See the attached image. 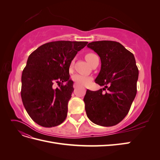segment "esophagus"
Here are the masks:
<instances>
[{
	"mask_svg": "<svg viewBox=\"0 0 160 160\" xmlns=\"http://www.w3.org/2000/svg\"><path fill=\"white\" fill-rule=\"evenodd\" d=\"M78 87H79V86H78V85H77V84H76V83H75V84H74V85H73V88H75V89H76V88H78Z\"/></svg>",
	"mask_w": 160,
	"mask_h": 160,
	"instance_id": "esophagus-1",
	"label": "esophagus"
}]
</instances>
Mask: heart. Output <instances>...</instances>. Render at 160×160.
I'll list each match as a JSON object with an SVG mask.
<instances>
[{
	"instance_id": "1",
	"label": "heart",
	"mask_w": 160,
	"mask_h": 160,
	"mask_svg": "<svg viewBox=\"0 0 160 160\" xmlns=\"http://www.w3.org/2000/svg\"><path fill=\"white\" fill-rule=\"evenodd\" d=\"M97 55L94 53H88L85 55V59L91 64L92 61L94 59V58L96 57ZM72 79L74 82L79 85H87L91 83L92 78L90 76L81 75V74H75L72 77Z\"/></svg>"
}]
</instances>
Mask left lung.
<instances>
[{
  "mask_svg": "<svg viewBox=\"0 0 160 160\" xmlns=\"http://www.w3.org/2000/svg\"><path fill=\"white\" fill-rule=\"evenodd\" d=\"M88 47L101 59V70L95 83L104 88L87 90L83 99L86 113L97 125L113 126L128 115L137 93L139 71L135 57L116 41H94Z\"/></svg>",
  "mask_w": 160,
  "mask_h": 160,
  "instance_id": "obj_1",
  "label": "left lung"
}]
</instances>
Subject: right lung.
Wrapping results in <instances>:
<instances>
[{
    "mask_svg": "<svg viewBox=\"0 0 160 160\" xmlns=\"http://www.w3.org/2000/svg\"><path fill=\"white\" fill-rule=\"evenodd\" d=\"M88 43L49 42L28 57L22 73L21 98L28 114L41 126H57L66 119L67 105L74 90L73 82L69 79V67L77 52ZM54 83L59 87L55 89Z\"/></svg>",
    "mask_w": 160,
    "mask_h": 160,
    "instance_id": "1",
    "label": "right lung"
}]
</instances>
